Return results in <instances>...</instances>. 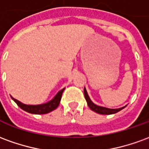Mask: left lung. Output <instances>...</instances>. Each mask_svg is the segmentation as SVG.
<instances>
[{"label":"left lung","instance_id":"8db88e82","mask_svg":"<svg viewBox=\"0 0 149 149\" xmlns=\"http://www.w3.org/2000/svg\"><path fill=\"white\" fill-rule=\"evenodd\" d=\"M84 97H85V100L87 101V104L88 107L90 108L91 110H93L94 112H97L99 114H103V115H110V114H114V113H116L118 112L119 111H120L121 109H123L124 108H125L126 106L122 107V108H120V109H108V108H105V107H101L99 106V105H97L90 100V98L88 95L87 91H86V88H84Z\"/></svg>","mask_w":149,"mask_h":149}]
</instances>
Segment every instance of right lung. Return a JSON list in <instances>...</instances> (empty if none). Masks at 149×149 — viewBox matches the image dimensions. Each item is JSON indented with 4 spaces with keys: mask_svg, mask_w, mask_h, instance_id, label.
<instances>
[{
    "mask_svg": "<svg viewBox=\"0 0 149 149\" xmlns=\"http://www.w3.org/2000/svg\"><path fill=\"white\" fill-rule=\"evenodd\" d=\"M65 90V88H63L61 91H59L55 97H53V99L47 102L45 104H37V105H29V104H24L21 103L19 100H16L14 98L12 97V99L14 100L17 103L18 106L21 108V109L26 111L27 112L29 113H33V114H46L49 112H52L54 109H56L58 107L61 99V96L63 92Z\"/></svg>",
    "mask_w": 149,
    "mask_h": 149,
    "instance_id": "add662e5",
    "label": "right lung"
}]
</instances>
